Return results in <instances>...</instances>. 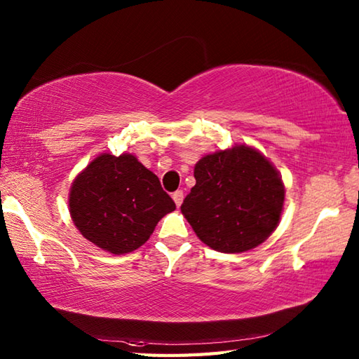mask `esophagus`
Instances as JSON below:
<instances>
[{
  "mask_svg": "<svg viewBox=\"0 0 359 359\" xmlns=\"http://www.w3.org/2000/svg\"><path fill=\"white\" fill-rule=\"evenodd\" d=\"M172 201L175 202V205H177V207H180V205H182V201H184V193H182V191H175V193H172Z\"/></svg>",
  "mask_w": 359,
  "mask_h": 359,
  "instance_id": "obj_1",
  "label": "esophagus"
}]
</instances>
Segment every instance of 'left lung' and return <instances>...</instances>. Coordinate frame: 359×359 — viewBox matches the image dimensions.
<instances>
[{
  "label": "left lung",
  "instance_id": "1",
  "mask_svg": "<svg viewBox=\"0 0 359 359\" xmlns=\"http://www.w3.org/2000/svg\"><path fill=\"white\" fill-rule=\"evenodd\" d=\"M196 185L182 212L203 243L222 253H242L278 226L284 185L261 152L234 147L205 156L194 168Z\"/></svg>",
  "mask_w": 359,
  "mask_h": 359
}]
</instances>
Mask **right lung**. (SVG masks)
Instances as JSON below:
<instances>
[{
	"instance_id": "obj_1",
	"label": "right lung",
	"mask_w": 359,
	"mask_h": 359,
	"mask_svg": "<svg viewBox=\"0 0 359 359\" xmlns=\"http://www.w3.org/2000/svg\"><path fill=\"white\" fill-rule=\"evenodd\" d=\"M69 208L88 241L112 255H125L149 239L175 203L157 175L134 156L102 154L74 180Z\"/></svg>"
}]
</instances>
